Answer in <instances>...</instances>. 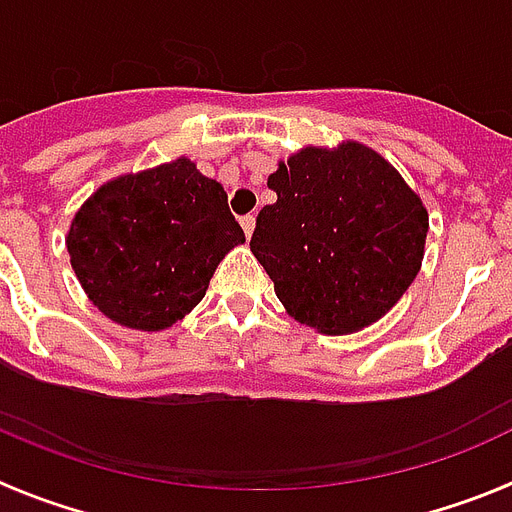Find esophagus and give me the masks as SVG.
<instances>
[{
	"label": "esophagus",
	"mask_w": 512,
	"mask_h": 512,
	"mask_svg": "<svg viewBox=\"0 0 512 512\" xmlns=\"http://www.w3.org/2000/svg\"><path fill=\"white\" fill-rule=\"evenodd\" d=\"M240 225H243V232H246V238H251L253 227H256V217H253V214H246V217H240Z\"/></svg>",
	"instance_id": "obj_1"
}]
</instances>
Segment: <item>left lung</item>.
<instances>
[{
  "instance_id": "left-lung-1",
  "label": "left lung",
  "mask_w": 512,
  "mask_h": 512,
  "mask_svg": "<svg viewBox=\"0 0 512 512\" xmlns=\"http://www.w3.org/2000/svg\"><path fill=\"white\" fill-rule=\"evenodd\" d=\"M266 185L251 251L285 311L322 335L382 319L416 280L429 214L382 154L358 141L303 146Z\"/></svg>"
}]
</instances>
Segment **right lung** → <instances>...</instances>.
Instances as JSON below:
<instances>
[{
	"mask_svg": "<svg viewBox=\"0 0 512 512\" xmlns=\"http://www.w3.org/2000/svg\"><path fill=\"white\" fill-rule=\"evenodd\" d=\"M65 243L101 314L159 332L201 303L219 261L246 235L225 188L180 156L101 185L75 211Z\"/></svg>",
	"mask_w": 512,
	"mask_h": 512,
	"instance_id": "add662e5",
	"label": "right lung"
}]
</instances>
